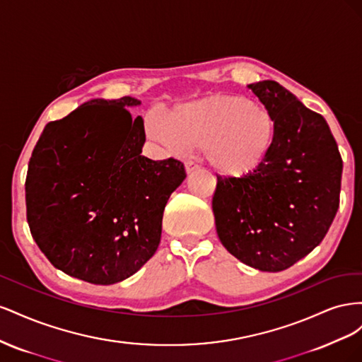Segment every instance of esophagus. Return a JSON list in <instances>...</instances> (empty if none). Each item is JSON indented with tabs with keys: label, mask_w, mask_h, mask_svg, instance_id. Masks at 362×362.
<instances>
[{
	"label": "esophagus",
	"mask_w": 362,
	"mask_h": 362,
	"mask_svg": "<svg viewBox=\"0 0 362 362\" xmlns=\"http://www.w3.org/2000/svg\"><path fill=\"white\" fill-rule=\"evenodd\" d=\"M196 170H199L198 164L193 163V161H187V163H185V172H187V173H193V172H196Z\"/></svg>",
	"instance_id": "1"
}]
</instances>
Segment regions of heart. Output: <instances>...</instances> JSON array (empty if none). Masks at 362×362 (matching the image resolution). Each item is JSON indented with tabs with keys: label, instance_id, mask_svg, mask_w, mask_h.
<instances>
[{
	"label": "heart",
	"instance_id": "obj_1",
	"mask_svg": "<svg viewBox=\"0 0 362 362\" xmlns=\"http://www.w3.org/2000/svg\"><path fill=\"white\" fill-rule=\"evenodd\" d=\"M146 133L173 154L202 149L213 170L229 180H242L269 161L278 124L264 104L216 93L175 107L169 117L149 115Z\"/></svg>",
	"mask_w": 362,
	"mask_h": 362
}]
</instances>
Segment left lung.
Here are the masks:
<instances>
[{"instance_id": "1", "label": "left lung", "mask_w": 362, "mask_h": 362, "mask_svg": "<svg viewBox=\"0 0 362 362\" xmlns=\"http://www.w3.org/2000/svg\"><path fill=\"white\" fill-rule=\"evenodd\" d=\"M278 124L275 149L257 173L217 177L216 231L243 264L281 272L319 246L339 204L343 161L323 116L279 83L247 86Z\"/></svg>"}]
</instances>
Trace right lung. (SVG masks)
Segmentation results:
<instances>
[{"mask_svg":"<svg viewBox=\"0 0 362 362\" xmlns=\"http://www.w3.org/2000/svg\"><path fill=\"white\" fill-rule=\"evenodd\" d=\"M141 101L95 100L49 122L25 180L27 221L51 264L96 286L124 281L156 254L163 211L185 180L178 160L141 156Z\"/></svg>","mask_w":362,"mask_h":362,"instance_id":"obj_1","label":"right lung"}]
</instances>
